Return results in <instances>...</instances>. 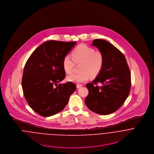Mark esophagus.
<instances>
[{
	"label": "esophagus",
	"mask_w": 154,
	"mask_h": 154,
	"mask_svg": "<svg viewBox=\"0 0 154 154\" xmlns=\"http://www.w3.org/2000/svg\"><path fill=\"white\" fill-rule=\"evenodd\" d=\"M82 86H83V85H82V84H78L76 85V87H77V88H81Z\"/></svg>",
	"instance_id": "esophagus-1"
}]
</instances>
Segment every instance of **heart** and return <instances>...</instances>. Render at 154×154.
<instances>
[{
	"instance_id": "1",
	"label": "heart",
	"mask_w": 154,
	"mask_h": 154,
	"mask_svg": "<svg viewBox=\"0 0 154 154\" xmlns=\"http://www.w3.org/2000/svg\"><path fill=\"white\" fill-rule=\"evenodd\" d=\"M71 56L66 54L63 60V67L67 73L72 72L75 63H81L78 73H73L67 77V80L75 83L88 81L90 76L95 77L101 71L104 57L100 51H95L94 48L85 44H80L72 51Z\"/></svg>"
}]
</instances>
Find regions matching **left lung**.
<instances>
[{
	"mask_svg": "<svg viewBox=\"0 0 154 154\" xmlns=\"http://www.w3.org/2000/svg\"><path fill=\"white\" fill-rule=\"evenodd\" d=\"M104 57V63L98 76L86 85L89 93L85 103L92 111L110 114L118 110L128 98L131 87V75L124 54L109 42H92ZM101 84V86L97 84Z\"/></svg>",
	"mask_w": 154,
	"mask_h": 154,
	"instance_id": "8db88e82",
	"label": "left lung"
}]
</instances>
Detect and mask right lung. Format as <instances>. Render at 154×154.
Returning <instances> with one entry per match:
<instances>
[{
  "mask_svg": "<svg viewBox=\"0 0 154 154\" xmlns=\"http://www.w3.org/2000/svg\"><path fill=\"white\" fill-rule=\"evenodd\" d=\"M76 42L50 40L37 47L23 69L22 87L29 107L43 117L54 115L65 107L76 90L75 84H57L65 78L63 60Z\"/></svg>",
  "mask_w": 154,
  "mask_h": 154,
  "instance_id": "1",
  "label": "right lung"
}]
</instances>
